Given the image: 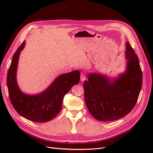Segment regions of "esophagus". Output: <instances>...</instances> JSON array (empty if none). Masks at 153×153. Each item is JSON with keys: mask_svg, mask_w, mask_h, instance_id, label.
Returning a JSON list of instances; mask_svg holds the SVG:
<instances>
[{"mask_svg": "<svg viewBox=\"0 0 153 153\" xmlns=\"http://www.w3.org/2000/svg\"><path fill=\"white\" fill-rule=\"evenodd\" d=\"M80 78H81V81H85V79H86L85 74L84 73V72H81V77H80Z\"/></svg>", "mask_w": 153, "mask_h": 153, "instance_id": "34e87169", "label": "esophagus"}]
</instances>
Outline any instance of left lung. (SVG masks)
Listing matches in <instances>:
<instances>
[{
	"mask_svg": "<svg viewBox=\"0 0 153 153\" xmlns=\"http://www.w3.org/2000/svg\"><path fill=\"white\" fill-rule=\"evenodd\" d=\"M126 71L114 82L97 74L88 75L83 87L90 114L99 121H114L128 115L137 102L143 76L138 56L129 42L126 45Z\"/></svg>",
	"mask_w": 153,
	"mask_h": 153,
	"instance_id": "8db88e82",
	"label": "left lung"
}]
</instances>
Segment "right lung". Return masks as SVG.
Listing matches in <instances>:
<instances>
[{"label": "right lung", "instance_id": "right-lung-1", "mask_svg": "<svg viewBox=\"0 0 153 153\" xmlns=\"http://www.w3.org/2000/svg\"><path fill=\"white\" fill-rule=\"evenodd\" d=\"M25 42L14 53L7 72V84L9 98L15 110L23 117L34 122L43 123L52 120L62 108V100L71 87L80 81L79 71L59 76L44 92L37 95H28L22 93L16 81V71L19 57Z\"/></svg>", "mask_w": 153, "mask_h": 153}]
</instances>
